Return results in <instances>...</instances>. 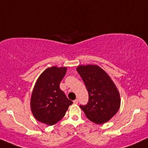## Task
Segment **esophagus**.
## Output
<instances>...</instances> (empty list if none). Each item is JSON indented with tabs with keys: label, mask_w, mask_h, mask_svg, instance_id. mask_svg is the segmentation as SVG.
<instances>
[{
	"label": "esophagus",
	"mask_w": 148,
	"mask_h": 148,
	"mask_svg": "<svg viewBox=\"0 0 148 148\" xmlns=\"http://www.w3.org/2000/svg\"><path fill=\"white\" fill-rule=\"evenodd\" d=\"M74 104H77V103H78V99L74 100Z\"/></svg>",
	"instance_id": "esophagus-1"
}]
</instances>
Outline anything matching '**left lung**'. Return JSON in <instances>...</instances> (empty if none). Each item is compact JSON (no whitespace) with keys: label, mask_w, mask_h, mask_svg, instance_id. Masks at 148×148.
<instances>
[{"label":"left lung","mask_w":148,"mask_h":148,"mask_svg":"<svg viewBox=\"0 0 148 148\" xmlns=\"http://www.w3.org/2000/svg\"><path fill=\"white\" fill-rule=\"evenodd\" d=\"M76 70L89 95L87 104L81 105L80 108L94 123H106L116 114L120 106V95L116 86L108 74L97 64L79 65Z\"/></svg>","instance_id":"8db88e82"}]
</instances>
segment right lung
I'll list each match as a JSON object with an SVG mask.
<instances>
[{
  "instance_id": "1",
  "label": "right lung",
  "mask_w": 148,
  "mask_h": 148,
  "mask_svg": "<svg viewBox=\"0 0 148 148\" xmlns=\"http://www.w3.org/2000/svg\"><path fill=\"white\" fill-rule=\"evenodd\" d=\"M67 67H48L37 79L30 99V108L35 119L47 125H53L64 117L73 103L60 89V81Z\"/></svg>"
}]
</instances>
